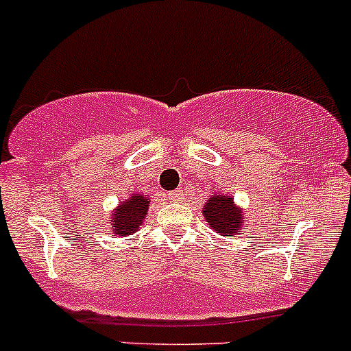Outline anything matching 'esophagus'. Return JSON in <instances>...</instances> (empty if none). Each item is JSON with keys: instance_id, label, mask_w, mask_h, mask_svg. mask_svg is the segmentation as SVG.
I'll use <instances>...</instances> for the list:
<instances>
[{"instance_id": "obj_1", "label": "esophagus", "mask_w": 351, "mask_h": 351, "mask_svg": "<svg viewBox=\"0 0 351 351\" xmlns=\"http://www.w3.org/2000/svg\"><path fill=\"white\" fill-rule=\"evenodd\" d=\"M183 193L180 192V190H175V192H171V193H168V198L169 200H180V197H182Z\"/></svg>"}]
</instances>
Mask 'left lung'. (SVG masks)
I'll list each match as a JSON object with an SVG mask.
<instances>
[{
    "label": "left lung",
    "instance_id": "8db88e82",
    "mask_svg": "<svg viewBox=\"0 0 351 351\" xmlns=\"http://www.w3.org/2000/svg\"><path fill=\"white\" fill-rule=\"evenodd\" d=\"M202 214L210 229L221 236L234 238L236 234H243V208L234 204V198L231 195H212L208 202H205Z\"/></svg>",
    "mask_w": 351,
    "mask_h": 351
}]
</instances>
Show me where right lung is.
I'll return each mask as SVG.
<instances>
[{"mask_svg": "<svg viewBox=\"0 0 351 351\" xmlns=\"http://www.w3.org/2000/svg\"><path fill=\"white\" fill-rule=\"evenodd\" d=\"M149 202V198L143 193H132L129 198L120 202L119 207L112 214V226H110L112 232L110 234L125 238V236L139 231V226L143 224L144 217L147 215Z\"/></svg>", "mask_w": 351, "mask_h": 351, "instance_id": "right-lung-1", "label": "right lung"}]
</instances>
